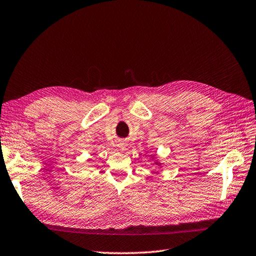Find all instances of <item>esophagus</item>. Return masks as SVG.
Listing matches in <instances>:
<instances>
[{"label": "esophagus", "mask_w": 256, "mask_h": 256, "mask_svg": "<svg viewBox=\"0 0 256 256\" xmlns=\"http://www.w3.org/2000/svg\"><path fill=\"white\" fill-rule=\"evenodd\" d=\"M120 148H122H122H124V146L122 144V143H120Z\"/></svg>", "instance_id": "esophagus-1"}]
</instances>
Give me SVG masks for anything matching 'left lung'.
<instances>
[{
	"mask_svg": "<svg viewBox=\"0 0 256 256\" xmlns=\"http://www.w3.org/2000/svg\"><path fill=\"white\" fill-rule=\"evenodd\" d=\"M156 164H158V163H156Z\"/></svg>",
	"mask_w": 256,
	"mask_h": 256,
	"instance_id": "left-lung-1",
	"label": "left lung"
}]
</instances>
